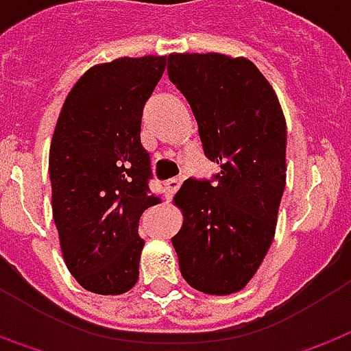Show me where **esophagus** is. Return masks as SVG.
I'll use <instances>...</instances> for the list:
<instances>
[{"instance_id": "1", "label": "esophagus", "mask_w": 351, "mask_h": 351, "mask_svg": "<svg viewBox=\"0 0 351 351\" xmlns=\"http://www.w3.org/2000/svg\"><path fill=\"white\" fill-rule=\"evenodd\" d=\"M182 186V178H169L167 182H165V190L167 193L173 197L176 192H178V188Z\"/></svg>"}]
</instances>
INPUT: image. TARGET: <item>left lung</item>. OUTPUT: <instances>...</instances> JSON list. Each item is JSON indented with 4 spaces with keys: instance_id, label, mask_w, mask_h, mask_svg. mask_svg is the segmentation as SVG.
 <instances>
[{
    "instance_id": "left-lung-1",
    "label": "left lung",
    "mask_w": 351,
    "mask_h": 351,
    "mask_svg": "<svg viewBox=\"0 0 351 351\" xmlns=\"http://www.w3.org/2000/svg\"><path fill=\"white\" fill-rule=\"evenodd\" d=\"M171 83L220 171L188 178L175 197L184 224L171 239L182 278L207 295L243 289L268 252L285 190L287 127L274 89L247 58L169 55Z\"/></svg>"
}]
</instances>
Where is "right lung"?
Segmentation results:
<instances>
[{
  "label": "right lung",
  "mask_w": 351,
  "mask_h": 351,
  "mask_svg": "<svg viewBox=\"0 0 351 351\" xmlns=\"http://www.w3.org/2000/svg\"><path fill=\"white\" fill-rule=\"evenodd\" d=\"M167 56L116 58L73 85L56 121L49 178L62 256L90 293L121 295L138 279L142 213L156 205L142 110Z\"/></svg>",
  "instance_id": "1"
}]
</instances>
